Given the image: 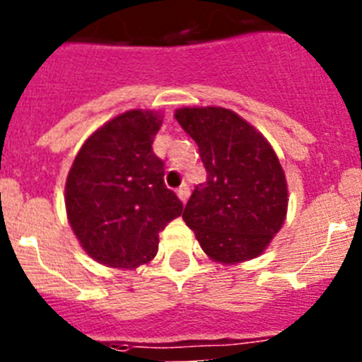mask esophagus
I'll list each match as a JSON object with an SVG mask.
<instances>
[{
	"instance_id": "obj_1",
	"label": "esophagus",
	"mask_w": 362,
	"mask_h": 362,
	"mask_svg": "<svg viewBox=\"0 0 362 362\" xmlns=\"http://www.w3.org/2000/svg\"><path fill=\"white\" fill-rule=\"evenodd\" d=\"M177 196H179V199L183 201V203H187L188 197H190V187H188V185H181L177 190Z\"/></svg>"
}]
</instances>
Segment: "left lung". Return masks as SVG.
Here are the masks:
<instances>
[{"label":"left lung","instance_id":"left-lung-1","mask_svg":"<svg viewBox=\"0 0 362 362\" xmlns=\"http://www.w3.org/2000/svg\"><path fill=\"white\" fill-rule=\"evenodd\" d=\"M175 119L197 143L206 170V181L194 188L185 206V223L214 261L257 257L279 232L288 209L276 152L226 108H179Z\"/></svg>","mask_w":362,"mask_h":362}]
</instances>
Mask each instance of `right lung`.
Segmentation results:
<instances>
[{"instance_id":"right-lung-1","label":"right lung","mask_w":362,"mask_h":362,"mask_svg":"<svg viewBox=\"0 0 362 362\" xmlns=\"http://www.w3.org/2000/svg\"><path fill=\"white\" fill-rule=\"evenodd\" d=\"M159 124L150 110L124 112L86 139L69 172L70 226L86 254L107 267L148 263L159 232L183 212L152 150Z\"/></svg>"}]
</instances>
